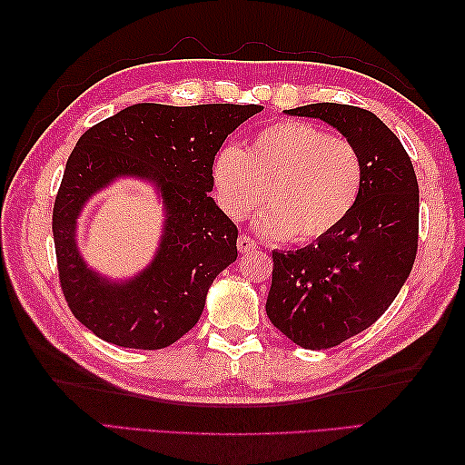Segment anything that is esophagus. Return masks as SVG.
Listing matches in <instances>:
<instances>
[{
    "label": "esophagus",
    "instance_id": "1",
    "mask_svg": "<svg viewBox=\"0 0 465 465\" xmlns=\"http://www.w3.org/2000/svg\"><path fill=\"white\" fill-rule=\"evenodd\" d=\"M258 248V242H255L252 235H240V240H238V250L242 252V253H248V252H252V250H255Z\"/></svg>",
    "mask_w": 465,
    "mask_h": 465
}]
</instances>
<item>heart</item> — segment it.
Segmentation results:
<instances>
[{"mask_svg":"<svg viewBox=\"0 0 465 465\" xmlns=\"http://www.w3.org/2000/svg\"><path fill=\"white\" fill-rule=\"evenodd\" d=\"M217 197L233 220L268 205L258 227L272 238L312 243L345 222L358 203L361 155L340 135L305 122L255 134L248 152L225 147L213 167Z\"/></svg>","mask_w":465,"mask_h":465,"instance_id":"1","label":"heart"}]
</instances>
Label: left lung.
Listing matches in <instances>:
<instances>
[{
	"mask_svg": "<svg viewBox=\"0 0 465 465\" xmlns=\"http://www.w3.org/2000/svg\"><path fill=\"white\" fill-rule=\"evenodd\" d=\"M285 114L333 125L361 155L358 203L325 238L295 252H272L265 312L305 350H328L368 330L396 300L418 252L420 190L398 135L378 115L343 104Z\"/></svg>",
	"mask_w": 465,
	"mask_h": 465,
	"instance_id": "1",
	"label": "left lung"
}]
</instances>
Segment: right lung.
I'll list each match as a JSON object with an SVG mask.
<instances>
[{
  "label": "right lung",
  "instance_id": "1",
  "mask_svg": "<svg viewBox=\"0 0 465 465\" xmlns=\"http://www.w3.org/2000/svg\"><path fill=\"white\" fill-rule=\"evenodd\" d=\"M262 105L137 104L90 127L65 163L54 203V243L69 310L97 338L162 350L200 320L215 275L238 258V227L215 205L213 160L225 137ZM152 181L166 227L150 269L112 284L83 263L74 222L84 202L117 176Z\"/></svg>",
  "mask_w": 465,
  "mask_h": 465
}]
</instances>
